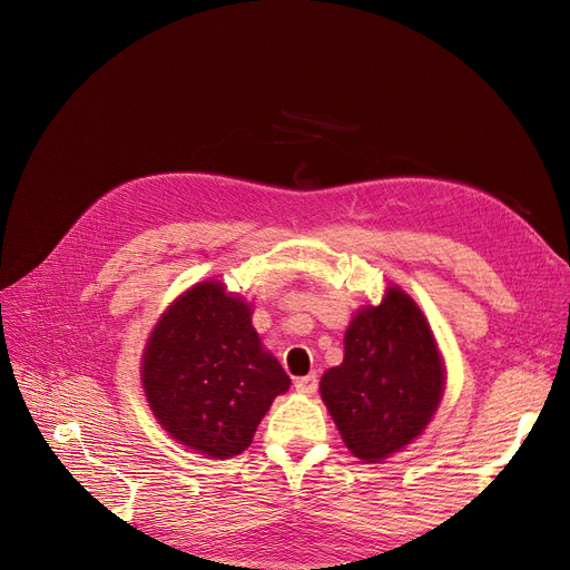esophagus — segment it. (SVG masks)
<instances>
[{"instance_id": "1", "label": "esophagus", "mask_w": 570, "mask_h": 570, "mask_svg": "<svg viewBox=\"0 0 570 570\" xmlns=\"http://www.w3.org/2000/svg\"><path fill=\"white\" fill-rule=\"evenodd\" d=\"M295 387L297 393H305V395H314L316 387H318V374H307V376H301L295 381Z\"/></svg>"}]
</instances>
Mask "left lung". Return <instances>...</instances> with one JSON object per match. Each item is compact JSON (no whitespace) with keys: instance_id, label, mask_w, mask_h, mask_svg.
Listing matches in <instances>:
<instances>
[{"instance_id":"1","label":"left lung","mask_w":570,"mask_h":570,"mask_svg":"<svg viewBox=\"0 0 570 570\" xmlns=\"http://www.w3.org/2000/svg\"><path fill=\"white\" fill-rule=\"evenodd\" d=\"M443 393V363L423 312L391 288L357 314L344 363L321 379V397L348 451L381 462L425 430Z\"/></svg>"}]
</instances>
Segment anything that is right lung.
<instances>
[{
    "label": "right lung",
    "mask_w": 570,
    "mask_h": 570,
    "mask_svg": "<svg viewBox=\"0 0 570 570\" xmlns=\"http://www.w3.org/2000/svg\"><path fill=\"white\" fill-rule=\"evenodd\" d=\"M249 307L219 282L187 291L161 316L142 357L149 406L173 439L209 458L239 455L291 379L261 348Z\"/></svg>",
    "instance_id": "obj_1"
}]
</instances>
